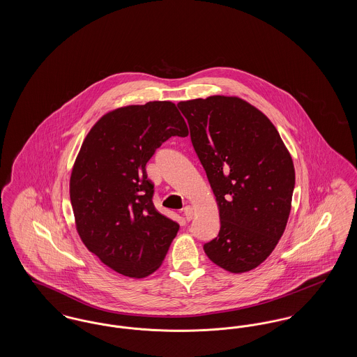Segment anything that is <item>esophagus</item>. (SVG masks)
I'll use <instances>...</instances> for the list:
<instances>
[{"mask_svg": "<svg viewBox=\"0 0 357 357\" xmlns=\"http://www.w3.org/2000/svg\"><path fill=\"white\" fill-rule=\"evenodd\" d=\"M192 207L191 206H186L185 208H183V215H185V220L186 221H191V218H192Z\"/></svg>", "mask_w": 357, "mask_h": 357, "instance_id": "esophagus-1", "label": "esophagus"}]
</instances>
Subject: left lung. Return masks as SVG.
<instances>
[{
  "label": "left lung",
  "mask_w": 357,
  "mask_h": 357,
  "mask_svg": "<svg viewBox=\"0 0 357 357\" xmlns=\"http://www.w3.org/2000/svg\"><path fill=\"white\" fill-rule=\"evenodd\" d=\"M178 108L220 208V233L204 253L225 271L249 272L285 230L296 181L291 156L272 121L239 98L210 96Z\"/></svg>",
  "instance_id": "8db88e82"
}]
</instances>
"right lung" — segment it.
Listing matches in <instances>:
<instances>
[{
	"label": "right lung",
	"mask_w": 357,
	"mask_h": 357,
	"mask_svg": "<svg viewBox=\"0 0 357 357\" xmlns=\"http://www.w3.org/2000/svg\"><path fill=\"white\" fill-rule=\"evenodd\" d=\"M188 135L171 102L118 108L88 132L70 175L79 236L102 264L127 277L155 272L179 225L156 211L146 165L171 136Z\"/></svg>",
	"instance_id": "right-lung-1"
}]
</instances>
